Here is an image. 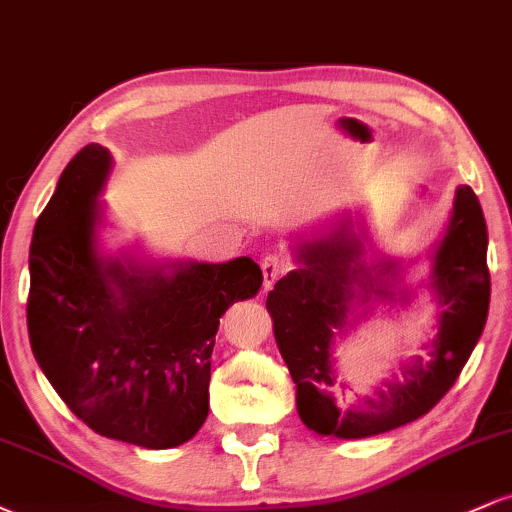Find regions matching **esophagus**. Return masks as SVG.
<instances>
[{"label": "esophagus", "mask_w": 512, "mask_h": 512, "mask_svg": "<svg viewBox=\"0 0 512 512\" xmlns=\"http://www.w3.org/2000/svg\"><path fill=\"white\" fill-rule=\"evenodd\" d=\"M262 274H264V289H272L274 281L281 279L286 272H289V262L281 255H267L262 257Z\"/></svg>", "instance_id": "1"}]
</instances>
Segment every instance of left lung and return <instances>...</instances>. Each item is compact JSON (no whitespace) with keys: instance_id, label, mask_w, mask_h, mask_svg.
<instances>
[{"instance_id":"8db88e82","label":"left lung","mask_w":512,"mask_h":512,"mask_svg":"<svg viewBox=\"0 0 512 512\" xmlns=\"http://www.w3.org/2000/svg\"><path fill=\"white\" fill-rule=\"evenodd\" d=\"M486 248L484 211L472 187L460 185L445 236L433 252L431 289L440 313L438 334L426 346L428 358L416 356L404 363L402 380L387 383L375 399L339 409L334 390L346 385L337 380L334 337H342L349 327L346 317L354 298H397L399 291L392 289L399 284L402 267L392 260L366 264V248L351 219L334 223L325 236L301 240L293 248L301 267L276 281L267 310L274 320L276 346L296 383L303 424L320 436L368 438L416 421L436 407L484 332L491 298ZM399 298L407 303L409 293Z\"/></svg>"}]
</instances>
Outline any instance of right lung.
Returning <instances> with one entry per match:
<instances>
[{
    "label": "right lung",
    "mask_w": 512,
    "mask_h": 512,
    "mask_svg": "<svg viewBox=\"0 0 512 512\" xmlns=\"http://www.w3.org/2000/svg\"><path fill=\"white\" fill-rule=\"evenodd\" d=\"M113 156L88 144L62 170L31 240L28 337L57 395L105 438L166 450L209 414L219 317L262 286L260 264L105 257L98 204Z\"/></svg>",
    "instance_id": "1"
}]
</instances>
